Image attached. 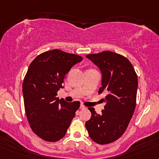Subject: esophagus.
I'll return each mask as SVG.
<instances>
[{
  "instance_id": "34e87169",
  "label": "esophagus",
  "mask_w": 159,
  "mask_h": 159,
  "mask_svg": "<svg viewBox=\"0 0 159 159\" xmlns=\"http://www.w3.org/2000/svg\"><path fill=\"white\" fill-rule=\"evenodd\" d=\"M80 108H81V109H85V108H86V106H84L83 104H81V106H80Z\"/></svg>"
}]
</instances>
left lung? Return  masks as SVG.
I'll use <instances>...</instances> for the list:
<instances>
[{
    "mask_svg": "<svg viewBox=\"0 0 159 159\" xmlns=\"http://www.w3.org/2000/svg\"><path fill=\"white\" fill-rule=\"evenodd\" d=\"M87 58L102 72V87L99 94L106 93L102 114L94 108L85 126L90 138L98 144H109L125 133L134 112L138 79L131 62L124 56L111 51L88 54Z\"/></svg>",
    "mask_w": 159,
    "mask_h": 159,
    "instance_id": "1",
    "label": "left lung"
}]
</instances>
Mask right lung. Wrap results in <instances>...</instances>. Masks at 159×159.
Listing matches in <instances>:
<instances>
[{
  "mask_svg": "<svg viewBox=\"0 0 159 159\" xmlns=\"http://www.w3.org/2000/svg\"><path fill=\"white\" fill-rule=\"evenodd\" d=\"M81 56L55 49L38 55L31 62L22 84L26 117L40 138L57 142L65 136L79 101L67 102L57 97L71 68Z\"/></svg>",
  "mask_w": 159,
  "mask_h": 159,
  "instance_id": "right-lung-1",
  "label": "right lung"
}]
</instances>
